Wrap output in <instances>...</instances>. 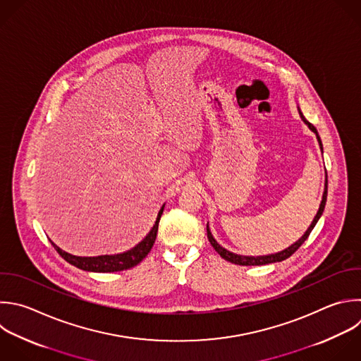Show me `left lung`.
I'll return each mask as SVG.
<instances>
[{"label":"left lung","mask_w":361,"mask_h":361,"mask_svg":"<svg viewBox=\"0 0 361 361\" xmlns=\"http://www.w3.org/2000/svg\"><path fill=\"white\" fill-rule=\"evenodd\" d=\"M299 114H300V117H302V120L305 121V124H307V127L316 134V137H317V141H319V145H320V148H322V142H320V138H319V135H317V131H316V128L303 117V114L299 111ZM326 185H327V182H326ZM326 196H327V186L324 188V192H323V199H322V203H320V207H319V212L316 213V216H314V219H313V221H312V224L309 226V228L306 230V233L302 235V238H299L295 244H292L290 247H288L286 250H283V251H281V252H278V254H271V255H264V257H244V255H237V254H233V252H230V251H227V250H224L223 247H220L219 244H217V241L213 238V235H212V233H210V230H209V226L206 227L207 228V238H209V241H210V244L213 245V248L220 254V257L221 258H224L226 261H228V262H231V264H237V265H265V264H272V262H279V261H283V259H286V258H289L303 243H305V240L309 237V234H310V231L313 230V227L316 226V223H317V220H319V217L322 216V213H323V209H324V204H326Z\"/></svg>","instance_id":"8db88e82"}]
</instances>
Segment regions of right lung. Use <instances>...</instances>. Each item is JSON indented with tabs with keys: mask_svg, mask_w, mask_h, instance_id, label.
<instances>
[{
	"mask_svg": "<svg viewBox=\"0 0 361 361\" xmlns=\"http://www.w3.org/2000/svg\"><path fill=\"white\" fill-rule=\"evenodd\" d=\"M164 212V206L161 207L157 221L152 227V230L149 231V234L138 244L135 245L133 250L123 252V254H117V255H100V257H76L72 254H68L66 251L61 250L58 245H55L52 243V245L55 247V250L59 252V255L66 259L69 264L83 269V271H92V272H117V271H124V269H130L133 267H135L137 264H140L151 251L155 238H157V231H158V224H159V219L161 214Z\"/></svg>",
	"mask_w": 361,
	"mask_h": 361,
	"instance_id": "right-lung-1",
	"label": "right lung"
}]
</instances>
